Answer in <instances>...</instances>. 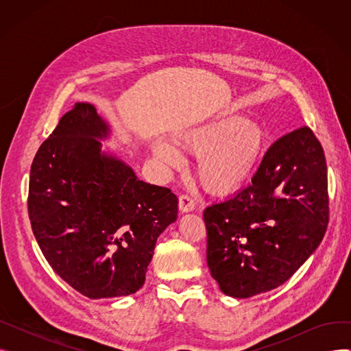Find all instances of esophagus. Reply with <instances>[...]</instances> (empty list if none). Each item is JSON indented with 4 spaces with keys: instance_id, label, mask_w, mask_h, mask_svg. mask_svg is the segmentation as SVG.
<instances>
[{
    "instance_id": "34e87169",
    "label": "esophagus",
    "mask_w": 351,
    "mask_h": 351,
    "mask_svg": "<svg viewBox=\"0 0 351 351\" xmlns=\"http://www.w3.org/2000/svg\"><path fill=\"white\" fill-rule=\"evenodd\" d=\"M179 209L183 213L192 212L195 209V200L189 195H182L179 197Z\"/></svg>"
}]
</instances>
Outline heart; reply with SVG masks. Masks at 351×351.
Listing matches in <instances>:
<instances>
[{
    "instance_id": "obj_1",
    "label": "heart",
    "mask_w": 351,
    "mask_h": 351,
    "mask_svg": "<svg viewBox=\"0 0 351 351\" xmlns=\"http://www.w3.org/2000/svg\"><path fill=\"white\" fill-rule=\"evenodd\" d=\"M180 149L199 156L197 176L212 192L226 193L250 178L261 159L263 136L259 128L239 117H220L185 129L175 136ZM156 160L168 168H179L183 156L165 139L152 143Z\"/></svg>"
}]
</instances>
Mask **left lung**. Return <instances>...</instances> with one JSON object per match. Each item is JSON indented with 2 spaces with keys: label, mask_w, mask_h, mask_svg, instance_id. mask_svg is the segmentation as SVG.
<instances>
[{
  "label": "left lung",
  "mask_w": 351,
  "mask_h": 351,
  "mask_svg": "<svg viewBox=\"0 0 351 351\" xmlns=\"http://www.w3.org/2000/svg\"><path fill=\"white\" fill-rule=\"evenodd\" d=\"M204 219L208 266L226 296L247 299L287 282L328 223L326 158L311 129L276 141L250 185L208 206Z\"/></svg>",
  "instance_id": "obj_1"
}]
</instances>
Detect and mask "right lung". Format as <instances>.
<instances>
[{
	"instance_id": "1",
	"label": "right lung",
	"mask_w": 351,
	"mask_h": 351,
	"mask_svg": "<svg viewBox=\"0 0 351 351\" xmlns=\"http://www.w3.org/2000/svg\"><path fill=\"white\" fill-rule=\"evenodd\" d=\"M110 125L78 102L36 152L28 213L45 259L89 299L136 293L160 233L178 219V197L146 183L102 149Z\"/></svg>"
}]
</instances>
